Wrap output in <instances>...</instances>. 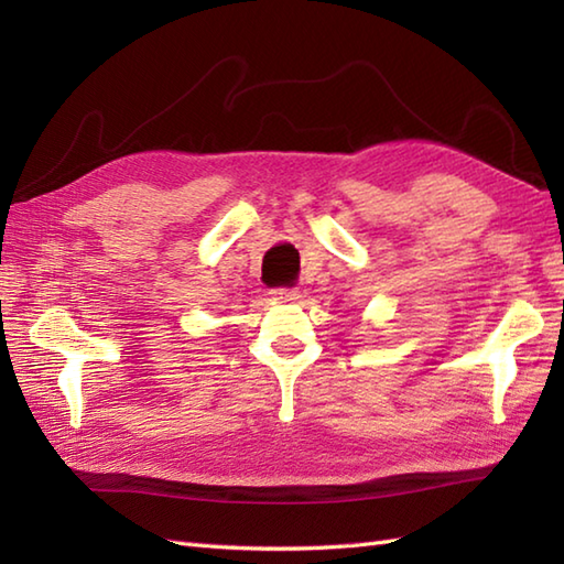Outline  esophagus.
<instances>
[{
  "mask_svg": "<svg viewBox=\"0 0 564 564\" xmlns=\"http://www.w3.org/2000/svg\"><path fill=\"white\" fill-rule=\"evenodd\" d=\"M271 295H273V301H295L297 297V291L295 289H275V291H271Z\"/></svg>",
  "mask_w": 564,
  "mask_h": 564,
  "instance_id": "obj_1",
  "label": "esophagus"
}]
</instances>
